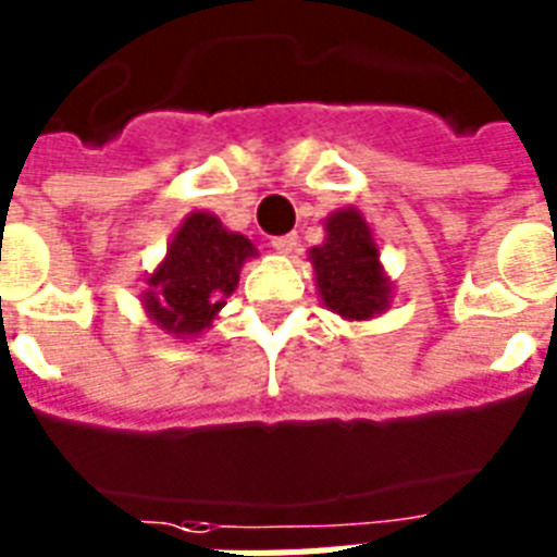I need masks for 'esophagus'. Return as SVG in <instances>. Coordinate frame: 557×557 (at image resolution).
Wrapping results in <instances>:
<instances>
[{"label":"esophagus","instance_id":"esophagus-1","mask_svg":"<svg viewBox=\"0 0 557 557\" xmlns=\"http://www.w3.org/2000/svg\"><path fill=\"white\" fill-rule=\"evenodd\" d=\"M297 243H300V239H297V234H283V236H274V239H271V248L280 253H292L297 248Z\"/></svg>","mask_w":557,"mask_h":557}]
</instances>
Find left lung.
Masks as SVG:
<instances>
[{
    "mask_svg": "<svg viewBox=\"0 0 557 557\" xmlns=\"http://www.w3.org/2000/svg\"><path fill=\"white\" fill-rule=\"evenodd\" d=\"M314 283L326 309L347 321H367L389 306V280L381 269L379 245L356 208L326 219V239L309 251Z\"/></svg>",
    "mask_w": 557,
    "mask_h": 557,
    "instance_id": "left-lung-1",
    "label": "left lung"
}]
</instances>
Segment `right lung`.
Wrapping results in <instances>:
<instances>
[{
  "label": "right lung",
  "mask_w": 557,
  "mask_h": 557,
  "mask_svg": "<svg viewBox=\"0 0 557 557\" xmlns=\"http://www.w3.org/2000/svg\"><path fill=\"white\" fill-rule=\"evenodd\" d=\"M248 257H257L248 236L227 231L213 213H190L173 234L164 262L147 277L141 304L150 321L176 338L208 330L234 295Z\"/></svg>",
  "instance_id": "obj_1"
}]
</instances>
